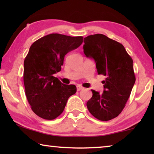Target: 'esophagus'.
Listing matches in <instances>:
<instances>
[{"label":"esophagus","instance_id":"esophagus-1","mask_svg":"<svg viewBox=\"0 0 154 154\" xmlns=\"http://www.w3.org/2000/svg\"><path fill=\"white\" fill-rule=\"evenodd\" d=\"M83 89V88L82 86H81V85H77V91L82 90Z\"/></svg>","mask_w":154,"mask_h":154}]
</instances>
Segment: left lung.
Wrapping results in <instances>:
<instances>
[{
    "mask_svg": "<svg viewBox=\"0 0 154 154\" xmlns=\"http://www.w3.org/2000/svg\"><path fill=\"white\" fill-rule=\"evenodd\" d=\"M83 52L96 62L98 75L105 76L104 91L95 90L87 103L90 113L100 121L118 117L125 107L135 83L133 61L123 45L102 34L88 36Z\"/></svg>",
    "mask_w": 154,
    "mask_h": 154,
    "instance_id": "1",
    "label": "left lung"
}]
</instances>
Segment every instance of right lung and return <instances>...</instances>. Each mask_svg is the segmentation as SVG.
Wrapping results in <instances>:
<instances>
[{
    "mask_svg": "<svg viewBox=\"0 0 154 154\" xmlns=\"http://www.w3.org/2000/svg\"><path fill=\"white\" fill-rule=\"evenodd\" d=\"M83 43V36L50 34L30 46L24 60L25 94L32 111L51 120L63 112L70 96L77 92L75 85H65L54 74L61 71L65 55Z\"/></svg>",
    "mask_w": 154,
    "mask_h": 154,
    "instance_id": "add662e5",
    "label": "right lung"
}]
</instances>
